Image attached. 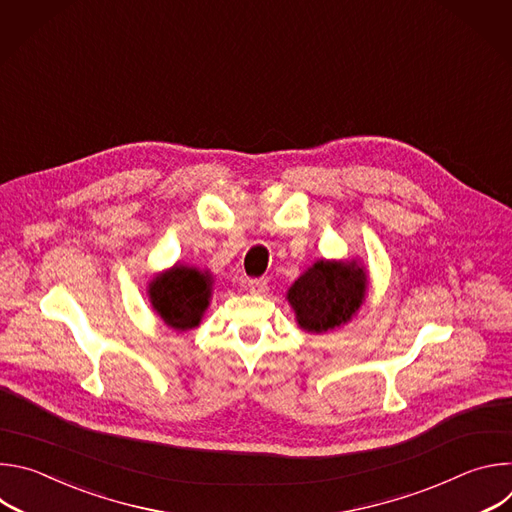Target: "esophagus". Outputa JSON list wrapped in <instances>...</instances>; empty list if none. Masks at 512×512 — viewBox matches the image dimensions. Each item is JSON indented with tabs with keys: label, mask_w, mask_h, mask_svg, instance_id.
I'll return each instance as SVG.
<instances>
[{
	"label": "esophagus",
	"mask_w": 512,
	"mask_h": 512,
	"mask_svg": "<svg viewBox=\"0 0 512 512\" xmlns=\"http://www.w3.org/2000/svg\"><path fill=\"white\" fill-rule=\"evenodd\" d=\"M249 289H251V294L261 296L267 291V281L265 279H249Z\"/></svg>",
	"instance_id": "esophagus-1"
}]
</instances>
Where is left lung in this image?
Here are the masks:
<instances>
[{"instance_id":"1","label":"left lung","mask_w":512,"mask_h":512,"mask_svg":"<svg viewBox=\"0 0 512 512\" xmlns=\"http://www.w3.org/2000/svg\"><path fill=\"white\" fill-rule=\"evenodd\" d=\"M369 287V273L356 259L316 261L287 289L300 328L322 334L350 322Z\"/></svg>"}]
</instances>
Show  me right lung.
Segmentation results:
<instances>
[{
  "instance_id": "add662e5",
  "label": "right lung",
  "mask_w": 512,
  "mask_h": 512,
  "mask_svg": "<svg viewBox=\"0 0 512 512\" xmlns=\"http://www.w3.org/2000/svg\"><path fill=\"white\" fill-rule=\"evenodd\" d=\"M150 302L166 326L176 332L200 324L212 296V275L188 265H174L150 283Z\"/></svg>"
}]
</instances>
